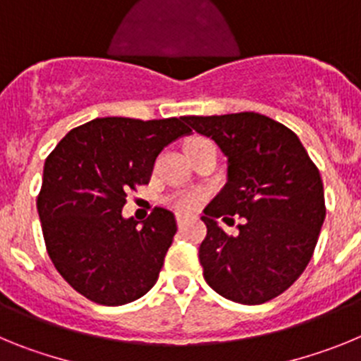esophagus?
Here are the masks:
<instances>
[{
	"instance_id": "34e87169",
	"label": "esophagus",
	"mask_w": 361,
	"mask_h": 361,
	"mask_svg": "<svg viewBox=\"0 0 361 361\" xmlns=\"http://www.w3.org/2000/svg\"><path fill=\"white\" fill-rule=\"evenodd\" d=\"M188 224V219L186 216H183V215H177V226H178V229H184V226Z\"/></svg>"
}]
</instances>
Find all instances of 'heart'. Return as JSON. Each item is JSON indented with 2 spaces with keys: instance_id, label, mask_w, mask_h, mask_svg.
Segmentation results:
<instances>
[{
  "instance_id": "b5f03b06",
  "label": "heart",
  "mask_w": 361,
  "mask_h": 361,
  "mask_svg": "<svg viewBox=\"0 0 361 361\" xmlns=\"http://www.w3.org/2000/svg\"><path fill=\"white\" fill-rule=\"evenodd\" d=\"M208 148H215V145H213L209 139H206V137H193V139H190V141L184 145L188 157H191V155H195V153ZM197 206H199V197L186 195V197H178V199L175 200V208H177L178 212H190V209H195Z\"/></svg>"
}]
</instances>
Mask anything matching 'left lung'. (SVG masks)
<instances>
[{
	"instance_id": "obj_1",
	"label": "left lung",
	"mask_w": 361,
	"mask_h": 361,
	"mask_svg": "<svg viewBox=\"0 0 361 361\" xmlns=\"http://www.w3.org/2000/svg\"><path fill=\"white\" fill-rule=\"evenodd\" d=\"M228 155V183L204 209L199 247L204 279L220 296L245 305L276 298L311 260L325 219L324 183L295 132L255 111L188 116ZM243 222L233 238L216 224Z\"/></svg>"
}]
</instances>
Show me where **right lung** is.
Returning a JSON list of instances; mask_svg holds the SVG:
<instances>
[{"label":"right lung","mask_w":361,"mask_h":361,"mask_svg":"<svg viewBox=\"0 0 361 361\" xmlns=\"http://www.w3.org/2000/svg\"><path fill=\"white\" fill-rule=\"evenodd\" d=\"M190 132L184 117H99L50 152L37 213L50 260L79 295L123 305L157 282L177 231L173 213L155 208L139 228L121 212L130 191L149 183L161 149Z\"/></svg>","instance_id":"add662e5"}]
</instances>
